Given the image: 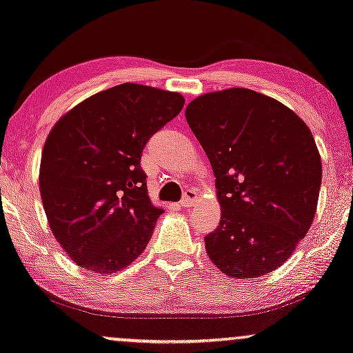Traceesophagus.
<instances>
[{
  "label": "esophagus",
  "instance_id": "1",
  "mask_svg": "<svg viewBox=\"0 0 353 353\" xmlns=\"http://www.w3.org/2000/svg\"><path fill=\"white\" fill-rule=\"evenodd\" d=\"M196 198H198V193L195 188H185V192H183V196L179 205H181L182 208H190Z\"/></svg>",
  "mask_w": 353,
  "mask_h": 353
}]
</instances>
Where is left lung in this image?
<instances>
[{"label": "left lung", "instance_id": "8db88e82", "mask_svg": "<svg viewBox=\"0 0 353 353\" xmlns=\"http://www.w3.org/2000/svg\"><path fill=\"white\" fill-rule=\"evenodd\" d=\"M185 118L216 176L221 222L206 252L232 278H257L290 259L314 221L321 158L294 112L251 89L196 97Z\"/></svg>", "mask_w": 353, "mask_h": 353}]
</instances>
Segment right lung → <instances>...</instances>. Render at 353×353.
Listing matches in <instances>:
<instances>
[{
    "mask_svg": "<svg viewBox=\"0 0 353 353\" xmlns=\"http://www.w3.org/2000/svg\"><path fill=\"white\" fill-rule=\"evenodd\" d=\"M183 103L179 92L123 83L51 129L39 192L54 236L77 265L115 274L145 250L163 210L148 198L142 152Z\"/></svg>",
    "mask_w": 353,
    "mask_h": 353,
    "instance_id": "1",
    "label": "right lung"
}]
</instances>
